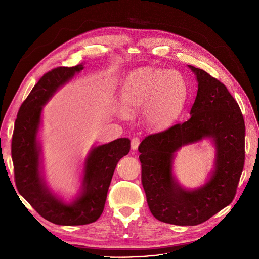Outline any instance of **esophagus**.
Here are the masks:
<instances>
[{
    "label": "esophagus",
    "instance_id": "34e87169",
    "mask_svg": "<svg viewBox=\"0 0 259 259\" xmlns=\"http://www.w3.org/2000/svg\"><path fill=\"white\" fill-rule=\"evenodd\" d=\"M140 143H141V140L139 137H134L131 139V149L132 150H137L138 147L140 146Z\"/></svg>",
    "mask_w": 259,
    "mask_h": 259
}]
</instances>
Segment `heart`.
Masks as SVG:
<instances>
[{
	"mask_svg": "<svg viewBox=\"0 0 259 259\" xmlns=\"http://www.w3.org/2000/svg\"><path fill=\"white\" fill-rule=\"evenodd\" d=\"M187 97L184 75L176 70L139 68L126 77L120 100L127 114L146 108V118L156 129L173 125L180 117Z\"/></svg>",
	"mask_w": 259,
	"mask_h": 259,
	"instance_id": "heart-1",
	"label": "heart"
}]
</instances>
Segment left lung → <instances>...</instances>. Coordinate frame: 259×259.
Returning a JSON list of instances; mask_svg holds the SVG:
<instances>
[{"label": "left lung", "mask_w": 259, "mask_h": 259, "mask_svg": "<svg viewBox=\"0 0 259 259\" xmlns=\"http://www.w3.org/2000/svg\"><path fill=\"white\" fill-rule=\"evenodd\" d=\"M189 67L198 81L191 117L149 134L139 147L149 209L156 220L178 226L199 225L232 202L246 153V126L237 102L221 80L199 68ZM203 137L215 143V170L206 185L188 192L172 179V154L182 145Z\"/></svg>", "instance_id": "obj_1"}]
</instances>
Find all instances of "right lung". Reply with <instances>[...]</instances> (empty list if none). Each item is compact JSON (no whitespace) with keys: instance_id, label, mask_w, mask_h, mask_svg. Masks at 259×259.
Returning a JSON list of instances; mask_svg holds the SVG:
<instances>
[{"instance_id":"add662e5","label":"right lung","mask_w":259,"mask_h":259,"mask_svg":"<svg viewBox=\"0 0 259 259\" xmlns=\"http://www.w3.org/2000/svg\"><path fill=\"white\" fill-rule=\"evenodd\" d=\"M83 65L57 67L45 73L21 105L11 140L15 182L19 193L45 220L63 226L91 224L102 215L118 160L129 153L130 140L117 139L94 148L85 162L83 192L70 205L53 196L40 179L36 132L42 106Z\"/></svg>"}]
</instances>
